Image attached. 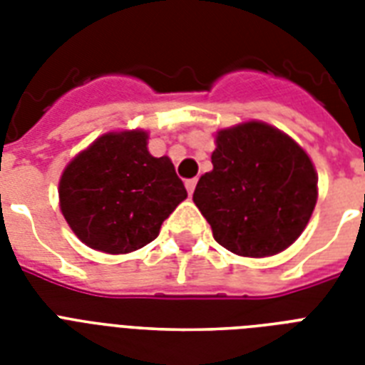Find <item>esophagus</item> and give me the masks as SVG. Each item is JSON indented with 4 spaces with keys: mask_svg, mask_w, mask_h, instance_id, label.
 Instances as JSON below:
<instances>
[{
    "mask_svg": "<svg viewBox=\"0 0 365 365\" xmlns=\"http://www.w3.org/2000/svg\"><path fill=\"white\" fill-rule=\"evenodd\" d=\"M185 187H187V193H189V195H193L195 187H197V180H195V178H191V180H187V182H185Z\"/></svg>",
    "mask_w": 365,
    "mask_h": 365,
    "instance_id": "34e87169",
    "label": "esophagus"
}]
</instances>
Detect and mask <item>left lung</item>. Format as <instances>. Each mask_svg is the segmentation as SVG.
<instances>
[{"label": "left lung", "instance_id": "obj_1", "mask_svg": "<svg viewBox=\"0 0 365 365\" xmlns=\"http://www.w3.org/2000/svg\"><path fill=\"white\" fill-rule=\"evenodd\" d=\"M210 172L193 202L217 244L242 257H269L305 231L318 199V174L286 132L246 121L216 132Z\"/></svg>", "mask_w": 365, "mask_h": 365}]
</instances>
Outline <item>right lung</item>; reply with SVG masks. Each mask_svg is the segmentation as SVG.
<instances>
[{
	"label": "right lung",
	"instance_id": "add662e5",
	"mask_svg": "<svg viewBox=\"0 0 365 365\" xmlns=\"http://www.w3.org/2000/svg\"><path fill=\"white\" fill-rule=\"evenodd\" d=\"M142 128L106 132L68 163L60 212L88 248L130 254L157 239L187 191L168 157H153Z\"/></svg>",
	"mask_w": 365,
	"mask_h": 365
}]
</instances>
